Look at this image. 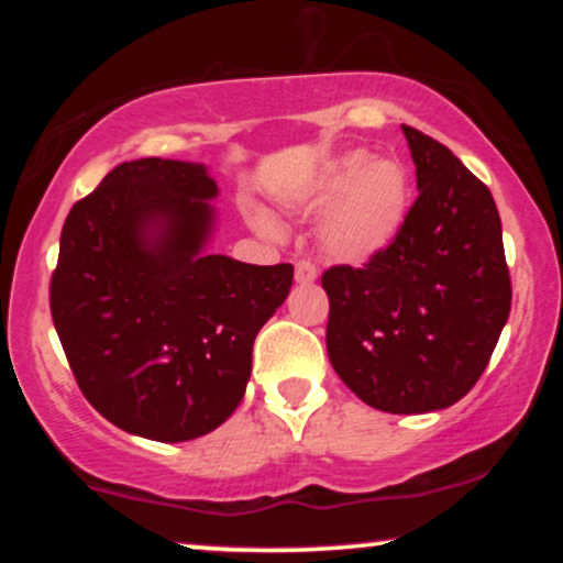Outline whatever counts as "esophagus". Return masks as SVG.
<instances>
[{
	"label": "esophagus",
	"mask_w": 563,
	"mask_h": 563,
	"mask_svg": "<svg viewBox=\"0 0 563 563\" xmlns=\"http://www.w3.org/2000/svg\"><path fill=\"white\" fill-rule=\"evenodd\" d=\"M314 280H318V267L307 260L296 262V283H303V286H307V283H314Z\"/></svg>",
	"instance_id": "1"
}]
</instances>
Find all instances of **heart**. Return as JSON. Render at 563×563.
Instances as JSON below:
<instances>
[{
	"instance_id": "1",
	"label": "heart",
	"mask_w": 563,
	"mask_h": 563,
	"mask_svg": "<svg viewBox=\"0 0 563 563\" xmlns=\"http://www.w3.org/2000/svg\"><path fill=\"white\" fill-rule=\"evenodd\" d=\"M333 209L322 219L320 243L335 262L360 264L380 254L402 230L410 206V179L397 158H371L354 151L333 161L312 190L299 200L301 209ZM256 228L277 235L269 217H256Z\"/></svg>"
}]
</instances>
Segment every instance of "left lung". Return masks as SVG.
I'll return each mask as SVG.
<instances>
[{"mask_svg": "<svg viewBox=\"0 0 563 563\" xmlns=\"http://www.w3.org/2000/svg\"><path fill=\"white\" fill-rule=\"evenodd\" d=\"M418 198L391 245L322 273L328 357L365 405L397 416L455 405L493 357L510 312L500 214L450 147L402 124Z\"/></svg>", "mask_w": 563, "mask_h": 563, "instance_id": "8db88e82", "label": "left lung"}]
</instances>
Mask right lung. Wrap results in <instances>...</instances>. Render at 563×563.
I'll return each mask as SVG.
<instances>
[{"label":"right lung","instance_id":"add662e5","mask_svg":"<svg viewBox=\"0 0 563 563\" xmlns=\"http://www.w3.org/2000/svg\"><path fill=\"white\" fill-rule=\"evenodd\" d=\"M214 196L198 164L124 161L63 224L55 331L87 402L129 434L187 442L228 421L294 286L290 264L203 254Z\"/></svg>","mask_w":563,"mask_h":563}]
</instances>
